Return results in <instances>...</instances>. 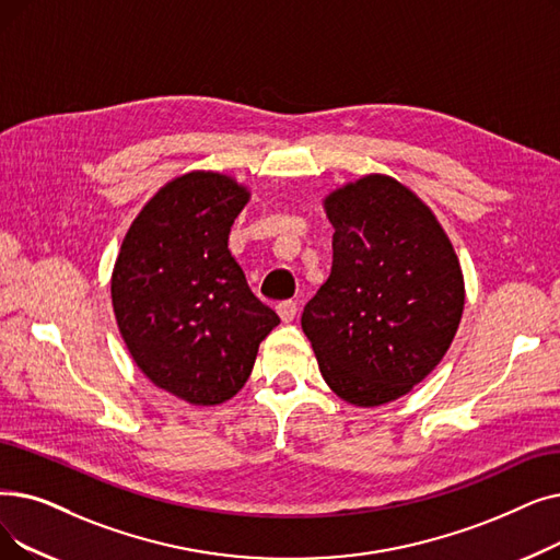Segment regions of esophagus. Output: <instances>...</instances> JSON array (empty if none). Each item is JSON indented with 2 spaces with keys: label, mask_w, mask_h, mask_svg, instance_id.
<instances>
[{
  "label": "esophagus",
  "mask_w": 560,
  "mask_h": 560,
  "mask_svg": "<svg viewBox=\"0 0 560 560\" xmlns=\"http://www.w3.org/2000/svg\"><path fill=\"white\" fill-rule=\"evenodd\" d=\"M277 313H279V318H281L283 323H293L295 315H298V304H295V302H281V304L277 306Z\"/></svg>",
  "instance_id": "esophagus-1"
}]
</instances>
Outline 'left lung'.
<instances>
[{
    "mask_svg": "<svg viewBox=\"0 0 560 560\" xmlns=\"http://www.w3.org/2000/svg\"><path fill=\"white\" fill-rule=\"evenodd\" d=\"M331 275L302 329L331 392L357 407L409 394L451 348L465 277L434 212L400 180L369 174L323 199Z\"/></svg>",
    "mask_w": 560,
    "mask_h": 560,
    "instance_id": "obj_1",
    "label": "left lung"
}]
</instances>
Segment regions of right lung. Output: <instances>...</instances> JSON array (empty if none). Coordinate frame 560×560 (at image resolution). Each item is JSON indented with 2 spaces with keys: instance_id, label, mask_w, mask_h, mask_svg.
Returning <instances> with one entry per match:
<instances>
[{
  "instance_id": "add662e5",
  "label": "right lung",
  "mask_w": 560,
  "mask_h": 560,
  "mask_svg": "<svg viewBox=\"0 0 560 560\" xmlns=\"http://www.w3.org/2000/svg\"><path fill=\"white\" fill-rule=\"evenodd\" d=\"M249 199L226 174L176 176L139 210L114 262L112 306L130 357L158 388L197 407L231 400L281 323L229 252Z\"/></svg>"
}]
</instances>
